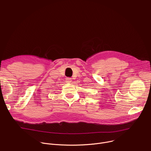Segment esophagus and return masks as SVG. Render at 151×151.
Instances as JSON below:
<instances>
[{
    "instance_id": "1",
    "label": "esophagus",
    "mask_w": 151,
    "mask_h": 151,
    "mask_svg": "<svg viewBox=\"0 0 151 151\" xmlns=\"http://www.w3.org/2000/svg\"><path fill=\"white\" fill-rule=\"evenodd\" d=\"M71 81H72V78H71L68 77V78H66V82H67V83H71Z\"/></svg>"
}]
</instances>
